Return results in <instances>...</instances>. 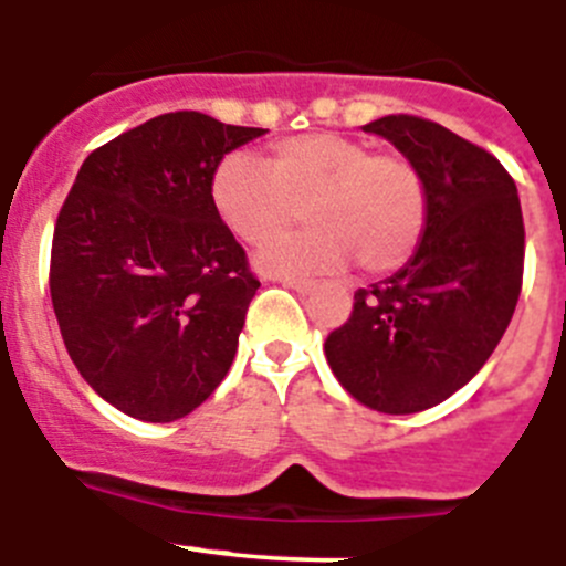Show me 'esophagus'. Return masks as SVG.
<instances>
[{
  "label": "esophagus",
  "mask_w": 566,
  "mask_h": 566,
  "mask_svg": "<svg viewBox=\"0 0 566 566\" xmlns=\"http://www.w3.org/2000/svg\"><path fill=\"white\" fill-rule=\"evenodd\" d=\"M276 282H282L284 287L295 290V293H310V290H315V279H302V276H276Z\"/></svg>",
  "instance_id": "esophagus-1"
}]
</instances>
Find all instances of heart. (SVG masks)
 Listing matches in <instances>:
<instances>
[{
  "mask_svg": "<svg viewBox=\"0 0 566 566\" xmlns=\"http://www.w3.org/2000/svg\"><path fill=\"white\" fill-rule=\"evenodd\" d=\"M211 206L248 245H264L308 211L315 229L259 253L268 271H335L349 259L369 276L403 268L420 248L429 191L400 151H375L340 132L273 144L268 166L231 151L211 175Z\"/></svg>",
  "mask_w": 566,
  "mask_h": 566,
  "instance_id": "heart-1",
  "label": "heart"
}]
</instances>
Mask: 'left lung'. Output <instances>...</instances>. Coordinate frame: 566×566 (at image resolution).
<instances>
[{"mask_svg":"<svg viewBox=\"0 0 566 566\" xmlns=\"http://www.w3.org/2000/svg\"><path fill=\"white\" fill-rule=\"evenodd\" d=\"M364 129L420 169L429 220L403 271L355 293L324 353L358 403L411 415L462 389L505 335L524 276L522 206L491 151L434 120L386 115Z\"/></svg>","mask_w":566,"mask_h":566,"instance_id":"obj_1","label":"left lung"}]
</instances>
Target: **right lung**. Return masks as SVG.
Here are the masks:
<instances>
[{
  "instance_id": "1",
  "label": "right lung",
  "mask_w": 566,
  "mask_h": 566,
  "mask_svg": "<svg viewBox=\"0 0 566 566\" xmlns=\"http://www.w3.org/2000/svg\"><path fill=\"white\" fill-rule=\"evenodd\" d=\"M264 129L166 112L86 157L61 206L50 295L81 378L146 422L228 375L259 279L211 206L217 163Z\"/></svg>"
}]
</instances>
